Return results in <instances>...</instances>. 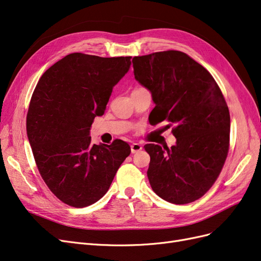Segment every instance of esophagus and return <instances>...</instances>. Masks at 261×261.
Returning a JSON list of instances; mask_svg holds the SVG:
<instances>
[{"mask_svg":"<svg viewBox=\"0 0 261 261\" xmlns=\"http://www.w3.org/2000/svg\"><path fill=\"white\" fill-rule=\"evenodd\" d=\"M141 149H143V146H141V145L138 144V143H134V144H132V146H130V151H132V153H136V152L140 151Z\"/></svg>","mask_w":261,"mask_h":261,"instance_id":"esophagus-1","label":"esophagus"}]
</instances>
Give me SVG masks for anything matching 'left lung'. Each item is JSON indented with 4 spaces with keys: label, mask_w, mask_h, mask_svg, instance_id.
<instances>
[{
    "label": "left lung",
    "mask_w": 261,
    "mask_h": 261,
    "mask_svg": "<svg viewBox=\"0 0 261 261\" xmlns=\"http://www.w3.org/2000/svg\"><path fill=\"white\" fill-rule=\"evenodd\" d=\"M135 80L151 92L154 124H173L176 144H148L147 175L153 192L172 203L199 199L215 184L230 147V112L208 70L184 52L133 59Z\"/></svg>",
    "instance_id": "left-lung-1"
}]
</instances>
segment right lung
Returning a JSON list of instances; mask_svg holds the SVG:
<instances>
[{
  "label": "right lung",
  "mask_w": 261,
  "mask_h": 261,
  "mask_svg": "<svg viewBox=\"0 0 261 261\" xmlns=\"http://www.w3.org/2000/svg\"><path fill=\"white\" fill-rule=\"evenodd\" d=\"M130 59L72 53L46 69L36 86L27 136L44 183L68 206L83 208L102 198L130 153L121 139L93 145L89 136Z\"/></svg>",
  "instance_id": "obj_1"
}]
</instances>
